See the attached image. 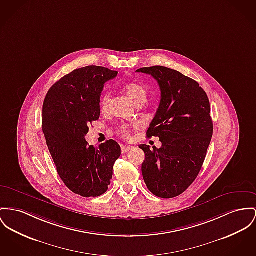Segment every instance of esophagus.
<instances>
[{"mask_svg":"<svg viewBox=\"0 0 256 256\" xmlns=\"http://www.w3.org/2000/svg\"><path fill=\"white\" fill-rule=\"evenodd\" d=\"M132 150H133V146H121L122 154H126V152H130Z\"/></svg>","mask_w":256,"mask_h":256,"instance_id":"34e87169","label":"esophagus"}]
</instances>
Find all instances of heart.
<instances>
[{"mask_svg": "<svg viewBox=\"0 0 256 256\" xmlns=\"http://www.w3.org/2000/svg\"><path fill=\"white\" fill-rule=\"evenodd\" d=\"M123 89H124V92L126 93V95L136 106L142 104L146 102L148 96V91L144 86L140 84V82H129L124 84ZM110 100V94L108 92H104L100 97V110H102V112L108 110ZM129 131H130V128L127 125H123L118 129V133L122 136H128Z\"/></svg>", "mask_w": 256, "mask_h": 256, "instance_id": "heart-1", "label": "heart"}]
</instances>
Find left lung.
<instances>
[{
  "label": "left lung",
  "instance_id": "8db88e82",
  "mask_svg": "<svg viewBox=\"0 0 256 256\" xmlns=\"http://www.w3.org/2000/svg\"><path fill=\"white\" fill-rule=\"evenodd\" d=\"M152 76L161 101L146 132L158 136L160 148L140 144L146 154L142 172L148 190L160 198H174L198 176L210 144L214 124L204 89L180 72L162 66L136 70Z\"/></svg>",
  "mask_w": 256,
  "mask_h": 256
}]
</instances>
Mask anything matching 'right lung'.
Listing matches in <instances>:
<instances>
[{"label":"right lung","instance_id":"add662e5","mask_svg":"<svg viewBox=\"0 0 256 256\" xmlns=\"http://www.w3.org/2000/svg\"><path fill=\"white\" fill-rule=\"evenodd\" d=\"M118 72L99 66L76 68L48 90L42 106V132L65 186L82 197L106 192L121 154L114 140L89 146V125L100 118L104 84Z\"/></svg>","mask_w":256,"mask_h":256}]
</instances>
